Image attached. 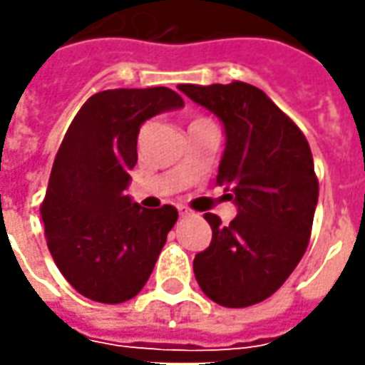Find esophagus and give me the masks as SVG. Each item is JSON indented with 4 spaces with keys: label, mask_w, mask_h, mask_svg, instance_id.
<instances>
[{
    "label": "esophagus",
    "mask_w": 365,
    "mask_h": 365,
    "mask_svg": "<svg viewBox=\"0 0 365 365\" xmlns=\"http://www.w3.org/2000/svg\"><path fill=\"white\" fill-rule=\"evenodd\" d=\"M178 215H180V217H182V219H185V217H188V215H190V212H188L187 207H178Z\"/></svg>",
    "instance_id": "34e87169"
}]
</instances>
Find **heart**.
<instances>
[{"label": "heart", "mask_w": 365, "mask_h": 365, "mask_svg": "<svg viewBox=\"0 0 365 365\" xmlns=\"http://www.w3.org/2000/svg\"><path fill=\"white\" fill-rule=\"evenodd\" d=\"M200 120H207V118H195L192 122H190V124H195V122H200Z\"/></svg>", "instance_id": "heart-1"}]
</instances>
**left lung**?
Instances as JSON below:
<instances>
[{"label":"left lung","instance_id":"8db88e82","mask_svg":"<svg viewBox=\"0 0 365 365\" xmlns=\"http://www.w3.org/2000/svg\"><path fill=\"white\" fill-rule=\"evenodd\" d=\"M225 124L227 146L217 185L237 205L222 227L205 212L211 245L192 261L202 293L222 307H249L287 281L309 245L319 182L299 126L255 86L180 84Z\"/></svg>","mask_w":365,"mask_h":365}]
</instances>
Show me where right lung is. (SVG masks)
I'll use <instances>...</instances> for the list:
<instances>
[{
  "label": "right lung",
  "instance_id": "1",
  "mask_svg": "<svg viewBox=\"0 0 365 365\" xmlns=\"http://www.w3.org/2000/svg\"><path fill=\"white\" fill-rule=\"evenodd\" d=\"M182 104L165 86L104 90L86 100L63 136L41 221L60 273L92 302L132 299L177 222L175 207L143 209L124 190L138 160L140 124Z\"/></svg>",
  "mask_w": 365,
  "mask_h": 365
}]
</instances>
